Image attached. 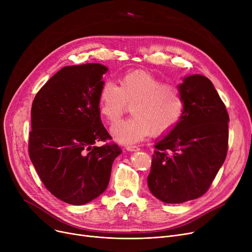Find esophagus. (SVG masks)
I'll return each mask as SVG.
<instances>
[{"label":"esophagus","mask_w":252,"mask_h":252,"mask_svg":"<svg viewBox=\"0 0 252 252\" xmlns=\"http://www.w3.org/2000/svg\"><path fill=\"white\" fill-rule=\"evenodd\" d=\"M126 149L128 151H139L140 150V148L137 146H126Z\"/></svg>","instance_id":"obj_1"}]
</instances>
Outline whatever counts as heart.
<instances>
[{"instance_id":"b5f03b06","label":"heart","mask_w":252,"mask_h":252,"mask_svg":"<svg viewBox=\"0 0 252 252\" xmlns=\"http://www.w3.org/2000/svg\"><path fill=\"white\" fill-rule=\"evenodd\" d=\"M99 112L110 124L117 122L130 105V117L111 127V134L123 144L137 143L151 131L162 136L182 119L185 98L180 85L163 83L145 70H131L118 79V86L105 82L98 95Z\"/></svg>"}]
</instances>
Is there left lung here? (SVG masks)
<instances>
[{"instance_id": "left-lung-1", "label": "left lung", "mask_w": 252, "mask_h": 252, "mask_svg": "<svg viewBox=\"0 0 252 252\" xmlns=\"http://www.w3.org/2000/svg\"><path fill=\"white\" fill-rule=\"evenodd\" d=\"M185 110L180 123L155 144L148 187L165 203L201 197L228 152L229 114L213 83L200 74L180 85Z\"/></svg>"}]
</instances>
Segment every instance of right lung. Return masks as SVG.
<instances>
[{"label": "right lung", "instance_id": "1", "mask_svg": "<svg viewBox=\"0 0 252 252\" xmlns=\"http://www.w3.org/2000/svg\"><path fill=\"white\" fill-rule=\"evenodd\" d=\"M107 67L65 66L41 88L32 106L31 160L44 186L58 199L83 205L108 186L122 153L101 123L98 95Z\"/></svg>", "mask_w": 252, "mask_h": 252}]
</instances>
